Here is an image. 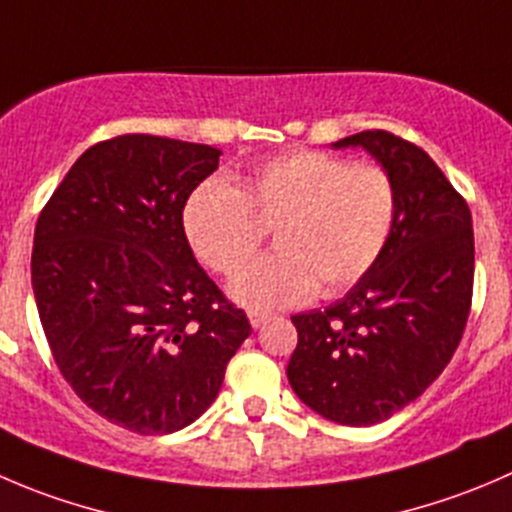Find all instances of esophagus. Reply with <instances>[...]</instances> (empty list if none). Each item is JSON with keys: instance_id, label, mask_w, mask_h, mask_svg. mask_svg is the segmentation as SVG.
Listing matches in <instances>:
<instances>
[{"instance_id": "1", "label": "esophagus", "mask_w": 512, "mask_h": 512, "mask_svg": "<svg viewBox=\"0 0 512 512\" xmlns=\"http://www.w3.org/2000/svg\"><path fill=\"white\" fill-rule=\"evenodd\" d=\"M247 317H250V325H252V327H262L267 320H270V312H265V310H250V312H247Z\"/></svg>"}]
</instances>
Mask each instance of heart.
<instances>
[{
  "label": "heart",
  "mask_w": 512,
  "mask_h": 512,
  "mask_svg": "<svg viewBox=\"0 0 512 512\" xmlns=\"http://www.w3.org/2000/svg\"><path fill=\"white\" fill-rule=\"evenodd\" d=\"M398 220V187L382 167L297 150L270 157L232 182L212 177L187 197L182 225L195 255L222 275L240 270L275 232L277 250L232 280V297L285 307L337 295L382 257Z\"/></svg>",
  "instance_id": "obj_1"
}]
</instances>
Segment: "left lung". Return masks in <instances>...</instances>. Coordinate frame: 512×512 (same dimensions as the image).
Segmentation results:
<instances>
[{"mask_svg": "<svg viewBox=\"0 0 512 512\" xmlns=\"http://www.w3.org/2000/svg\"><path fill=\"white\" fill-rule=\"evenodd\" d=\"M335 147H365L385 167L398 220L377 265L342 300L292 315L287 380L322 418L360 428L420 398L458 350L473 305V217L413 142L367 130Z\"/></svg>", "mask_w": 512, "mask_h": 512, "instance_id": "left-lung-1", "label": "left lung"}]
</instances>
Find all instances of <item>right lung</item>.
I'll return each instance as SVG.
<instances>
[{"label":"right lung","mask_w":512,"mask_h":512,"mask_svg":"<svg viewBox=\"0 0 512 512\" xmlns=\"http://www.w3.org/2000/svg\"><path fill=\"white\" fill-rule=\"evenodd\" d=\"M220 155L112 137L74 162L39 212L32 287L54 362L87 408L132 433L195 423L252 332L197 265L182 225Z\"/></svg>","instance_id":"add662e5"}]
</instances>
